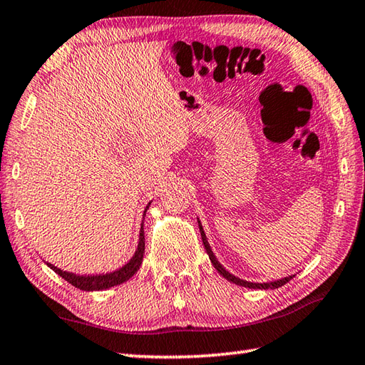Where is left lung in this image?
<instances>
[{
    "label": "left lung",
    "mask_w": 365,
    "mask_h": 365,
    "mask_svg": "<svg viewBox=\"0 0 365 365\" xmlns=\"http://www.w3.org/2000/svg\"><path fill=\"white\" fill-rule=\"evenodd\" d=\"M199 229H200V237H202V243H204V246H205V251H207V254H208V257H210V262L213 263V267L216 268V271H218V273H220L221 276L226 277L227 281L234 282V284H237V285L247 287V289H277V287H282V285H285L287 282H289L290 279H293V276H289V277L279 279V281H274V282H263V284H255V282H247V281H243V279L235 277L234 274H230L229 271L224 269V268L221 267V263H220L218 260H216V257H215L213 252H212V250H210V246H208V242H207V238H205L204 229H202V226H200V222H199Z\"/></svg>",
    "instance_id": "left-lung-1"
}]
</instances>
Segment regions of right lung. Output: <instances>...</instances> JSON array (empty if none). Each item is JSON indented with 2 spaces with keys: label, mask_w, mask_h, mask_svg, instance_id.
Wrapping results in <instances>:
<instances>
[{
  "label": "right lung",
  "mask_w": 365,
  "mask_h": 365,
  "mask_svg": "<svg viewBox=\"0 0 365 365\" xmlns=\"http://www.w3.org/2000/svg\"><path fill=\"white\" fill-rule=\"evenodd\" d=\"M150 205V204H149ZM149 205L145 207V210L149 208ZM145 215V212H144ZM144 250H145V240H144V227L141 226V232H139V243H138V250L135 252L133 257L123 265L120 269L114 271V273H108V274H97V276H78L73 273H67V271H63L56 268L51 263H46L54 273H58L61 277L66 279L68 284H72L73 287L80 290H86V292H94V290H105L110 289V287L119 285L122 282L128 281V279L133 276L136 271L139 269L143 263V257H144Z\"/></svg>",
  "instance_id": "obj_1"
}]
</instances>
